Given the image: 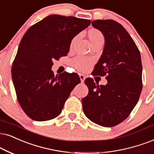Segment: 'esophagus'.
Here are the masks:
<instances>
[{"label":"esophagus","instance_id":"34e87169","mask_svg":"<svg viewBox=\"0 0 154 154\" xmlns=\"http://www.w3.org/2000/svg\"><path fill=\"white\" fill-rule=\"evenodd\" d=\"M79 78H80V80H81V82H84V81H85V76L84 75H79Z\"/></svg>","mask_w":154,"mask_h":154}]
</instances>
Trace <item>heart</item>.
<instances>
[{
	"label": "heart",
	"mask_w": 154,
	"mask_h": 154,
	"mask_svg": "<svg viewBox=\"0 0 154 154\" xmlns=\"http://www.w3.org/2000/svg\"><path fill=\"white\" fill-rule=\"evenodd\" d=\"M89 38L90 40L91 43L93 44L94 42H97L100 40H104V35L102 32L99 30H91L89 33ZM75 39H73L72 41L71 45H72ZM91 64V61L87 58L83 57H77L72 60V65L73 67H75L76 69L79 71H85L90 67Z\"/></svg>",
	"instance_id": "heart-1"
}]
</instances>
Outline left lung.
<instances>
[{"label":"left lung","instance_id":"left-lung-1","mask_svg":"<svg viewBox=\"0 0 154 154\" xmlns=\"http://www.w3.org/2000/svg\"><path fill=\"white\" fill-rule=\"evenodd\" d=\"M104 37L102 54L93 75L106 76V85H97L91 78L82 100L85 116L94 123L112 127L125 120L135 107L142 89V64L137 45L122 25L113 20L91 21Z\"/></svg>","mask_w":154,"mask_h":154}]
</instances>
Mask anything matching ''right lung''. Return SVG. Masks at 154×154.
Instances as JSON below:
<instances>
[{"mask_svg":"<svg viewBox=\"0 0 154 154\" xmlns=\"http://www.w3.org/2000/svg\"><path fill=\"white\" fill-rule=\"evenodd\" d=\"M91 20L50 15L32 25L19 45L11 75L17 99L32 120L57 117L80 79L77 73L54 76L52 60L66 56L72 40L90 25Z\"/></svg>","mask_w":154,"mask_h":154,"instance_id":"1","label":"right lung"}]
</instances>
